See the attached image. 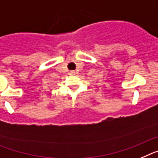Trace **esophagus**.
<instances>
[{"mask_svg":"<svg viewBox=\"0 0 158 158\" xmlns=\"http://www.w3.org/2000/svg\"><path fill=\"white\" fill-rule=\"evenodd\" d=\"M69 75H75V71H69Z\"/></svg>","mask_w":158,"mask_h":158,"instance_id":"esophagus-1","label":"esophagus"}]
</instances>
